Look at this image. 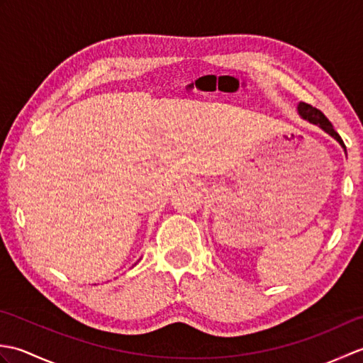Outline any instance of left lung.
Returning a JSON list of instances; mask_svg holds the SVG:
<instances>
[{
    "label": "left lung",
    "mask_w": 363,
    "mask_h": 363,
    "mask_svg": "<svg viewBox=\"0 0 363 363\" xmlns=\"http://www.w3.org/2000/svg\"><path fill=\"white\" fill-rule=\"evenodd\" d=\"M298 112L301 113V117H303V118L309 120L311 123H313V125H318L321 129H325L328 134L333 135V137L335 138V140H337L338 143H340V145L343 146V148L346 150V146H345V143H343V140H342V137L338 135V133L334 129L333 123H330V121L326 118V115L323 113L321 111H318L317 107H313V106L307 104V103H299Z\"/></svg>",
    "instance_id": "1"
}]
</instances>
